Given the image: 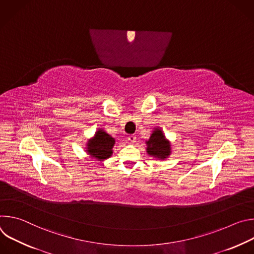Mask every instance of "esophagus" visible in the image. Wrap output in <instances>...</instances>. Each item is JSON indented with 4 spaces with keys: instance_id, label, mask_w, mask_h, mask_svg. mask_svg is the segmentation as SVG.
<instances>
[{
    "instance_id": "1",
    "label": "esophagus",
    "mask_w": 254,
    "mask_h": 254,
    "mask_svg": "<svg viewBox=\"0 0 254 254\" xmlns=\"http://www.w3.org/2000/svg\"><path fill=\"white\" fill-rule=\"evenodd\" d=\"M135 135L134 134H130L129 136H128V140L130 141V142H134L135 141Z\"/></svg>"
}]
</instances>
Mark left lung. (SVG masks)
<instances>
[{
  "mask_svg": "<svg viewBox=\"0 0 254 254\" xmlns=\"http://www.w3.org/2000/svg\"><path fill=\"white\" fill-rule=\"evenodd\" d=\"M147 151L150 155L158 157L159 159H165L170 155V146L165 139L164 134L160 129H156L147 141Z\"/></svg>",
  "mask_w": 254,
  "mask_h": 254,
  "instance_id": "obj_1",
  "label": "left lung"
}]
</instances>
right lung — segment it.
<instances>
[{
    "label": "right lung",
    "instance_id": "right-lung-1",
    "mask_svg": "<svg viewBox=\"0 0 254 254\" xmlns=\"http://www.w3.org/2000/svg\"><path fill=\"white\" fill-rule=\"evenodd\" d=\"M114 144L115 138L103 130H98L93 139L88 142L87 151L92 157L98 160H104L112 155Z\"/></svg>",
    "mask_w": 254,
    "mask_h": 254
}]
</instances>
